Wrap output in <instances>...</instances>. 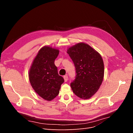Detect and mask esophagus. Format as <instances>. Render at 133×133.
Instances as JSON below:
<instances>
[{"label": "esophagus", "instance_id": "34e87169", "mask_svg": "<svg viewBox=\"0 0 133 133\" xmlns=\"http://www.w3.org/2000/svg\"><path fill=\"white\" fill-rule=\"evenodd\" d=\"M64 81H65V82H67L68 80V75H64Z\"/></svg>", "mask_w": 133, "mask_h": 133}]
</instances>
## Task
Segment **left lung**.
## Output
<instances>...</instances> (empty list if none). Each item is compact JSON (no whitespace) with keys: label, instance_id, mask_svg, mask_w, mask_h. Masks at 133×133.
Instances as JSON below:
<instances>
[{"label":"left lung","instance_id":"left-lung-1","mask_svg":"<svg viewBox=\"0 0 133 133\" xmlns=\"http://www.w3.org/2000/svg\"><path fill=\"white\" fill-rule=\"evenodd\" d=\"M67 53L74 64L76 74L70 83L72 90L81 99H89L98 90L103 80L104 66L101 55L84 43L69 48Z\"/></svg>","mask_w":133,"mask_h":133}]
</instances>
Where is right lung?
Here are the masks:
<instances>
[{"mask_svg": "<svg viewBox=\"0 0 133 133\" xmlns=\"http://www.w3.org/2000/svg\"><path fill=\"white\" fill-rule=\"evenodd\" d=\"M59 52V50L51 47L42 48L33 60L29 73L32 88L40 96L48 101L59 94L64 82L54 64Z\"/></svg>", "mask_w": 133, "mask_h": 133, "instance_id": "right-lung-1", "label": "right lung"}]
</instances>
